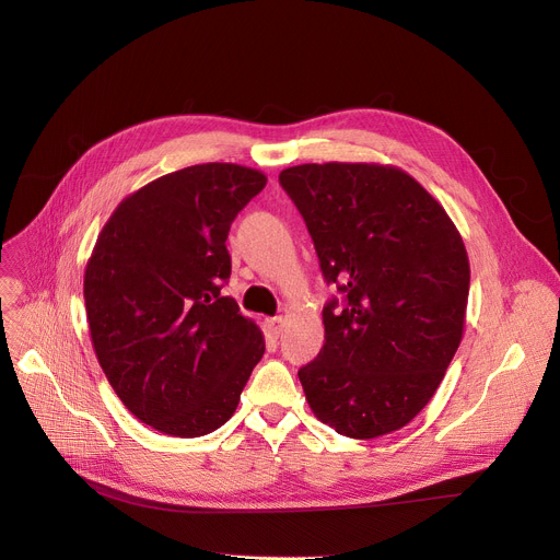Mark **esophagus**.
I'll return each mask as SVG.
<instances>
[{
	"label": "esophagus",
	"mask_w": 560,
	"mask_h": 560,
	"mask_svg": "<svg viewBox=\"0 0 560 560\" xmlns=\"http://www.w3.org/2000/svg\"><path fill=\"white\" fill-rule=\"evenodd\" d=\"M266 328H268V332H270L272 337H279L281 330H283V317H270V319H266Z\"/></svg>",
	"instance_id": "obj_1"
}]
</instances>
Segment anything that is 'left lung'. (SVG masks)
Masks as SVG:
<instances>
[{"label":"left lung","instance_id":"obj_1","mask_svg":"<svg viewBox=\"0 0 560 560\" xmlns=\"http://www.w3.org/2000/svg\"><path fill=\"white\" fill-rule=\"evenodd\" d=\"M313 236L326 283V341L299 369L313 413L373 440L409 424L460 346L469 257L440 202L377 163H308L279 174Z\"/></svg>","mask_w":560,"mask_h":560}]
</instances>
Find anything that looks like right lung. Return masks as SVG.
I'll use <instances>...</instances> for the list:
<instances>
[{"mask_svg": "<svg viewBox=\"0 0 560 560\" xmlns=\"http://www.w3.org/2000/svg\"><path fill=\"white\" fill-rule=\"evenodd\" d=\"M234 163L191 165L129 194L84 270L91 343L116 395L147 427L208 435L236 411L264 332L223 296L228 232L266 187Z\"/></svg>", "mask_w": 560, "mask_h": 560, "instance_id": "obj_1", "label": "right lung"}]
</instances>
